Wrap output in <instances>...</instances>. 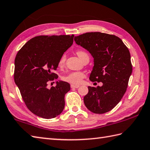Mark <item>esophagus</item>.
Wrapping results in <instances>:
<instances>
[{
	"instance_id": "34e87169",
	"label": "esophagus",
	"mask_w": 150,
	"mask_h": 150,
	"mask_svg": "<svg viewBox=\"0 0 150 150\" xmlns=\"http://www.w3.org/2000/svg\"><path fill=\"white\" fill-rule=\"evenodd\" d=\"M71 88H78L79 87V85H71Z\"/></svg>"
}]
</instances>
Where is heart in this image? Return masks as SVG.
I'll use <instances>...</instances> for the list:
<instances>
[{
    "mask_svg": "<svg viewBox=\"0 0 150 150\" xmlns=\"http://www.w3.org/2000/svg\"><path fill=\"white\" fill-rule=\"evenodd\" d=\"M76 54H77L78 56L81 59V58L83 57V56L87 54V53L85 52L82 51V50L77 51L76 52ZM65 55H63V56L61 57L59 61V65L62 66L64 64V63H65ZM85 78V74L83 72L76 71V72H70L68 74L64 76L63 77V79L64 81L69 82V83H71L72 85H77V84L81 83V82L82 81V79H83V78Z\"/></svg>",
    "mask_w": 150,
    "mask_h": 150,
    "instance_id": "1",
    "label": "heart"
}]
</instances>
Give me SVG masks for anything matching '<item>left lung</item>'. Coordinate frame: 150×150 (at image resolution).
I'll use <instances>...</instances> for the list:
<instances>
[{"instance_id": "obj_1", "label": "left lung", "mask_w": 150, "mask_h": 150, "mask_svg": "<svg viewBox=\"0 0 150 150\" xmlns=\"http://www.w3.org/2000/svg\"><path fill=\"white\" fill-rule=\"evenodd\" d=\"M74 41L94 58L90 80L103 83L101 87H88L85 106L96 114L111 111L126 93L132 73L129 50L117 36L104 33H85L76 36Z\"/></svg>"}]
</instances>
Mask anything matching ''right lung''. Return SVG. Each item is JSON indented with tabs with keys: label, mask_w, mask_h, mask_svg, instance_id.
I'll return each mask as SVG.
<instances>
[{
	"label": "right lung",
	"mask_w": 150,
	"mask_h": 150,
	"mask_svg": "<svg viewBox=\"0 0 150 150\" xmlns=\"http://www.w3.org/2000/svg\"><path fill=\"white\" fill-rule=\"evenodd\" d=\"M74 35L38 36L30 39L18 52L15 59V83L27 108L46 119L59 115L65 107V95L71 90L66 81L58 80L56 87L48 81L57 79L52 72L64 52L73 43Z\"/></svg>",
	"instance_id": "right-lung-1"
}]
</instances>
